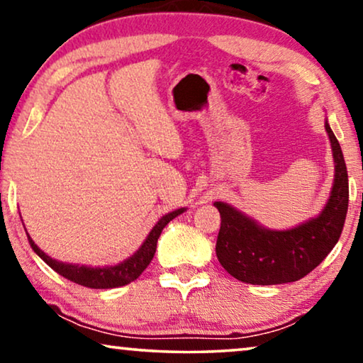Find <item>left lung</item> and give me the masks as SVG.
Here are the masks:
<instances>
[{"instance_id": "8db88e82", "label": "left lung", "mask_w": 363, "mask_h": 363, "mask_svg": "<svg viewBox=\"0 0 363 363\" xmlns=\"http://www.w3.org/2000/svg\"><path fill=\"white\" fill-rule=\"evenodd\" d=\"M335 162L330 199L318 218L291 230H267L237 208L216 202L222 217L216 253L233 278L250 284H283L304 278L339 242L349 207V176L340 145L325 121Z\"/></svg>"}]
</instances>
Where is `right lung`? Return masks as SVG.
<instances>
[{
	"mask_svg": "<svg viewBox=\"0 0 363 363\" xmlns=\"http://www.w3.org/2000/svg\"><path fill=\"white\" fill-rule=\"evenodd\" d=\"M184 212V208H177V211L167 213L161 218L160 222L152 227V230L147 235L145 243L141 245V248L133 255L131 258L125 259L123 263L116 264V267H106V268H89V267H79V264H69L57 262V259H52L48 257L43 250H40L38 245L33 242V238H29L30 247L35 253L39 255L40 258L44 259L45 263L49 264L54 272L62 274L64 278L70 279V281L77 283L80 286H86V288L94 289H110V288H118V286H125L140 277V274L147 268V264L151 263L152 257L156 253V243L157 238L162 232L167 223H169L172 218H176L179 213Z\"/></svg>",
	"mask_w": 363,
	"mask_h": 363,
	"instance_id": "obj_1",
	"label": "right lung"
}]
</instances>
